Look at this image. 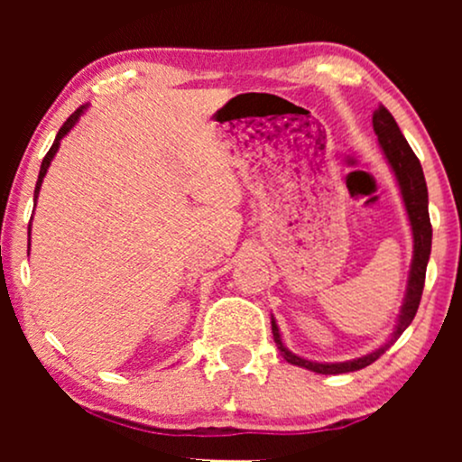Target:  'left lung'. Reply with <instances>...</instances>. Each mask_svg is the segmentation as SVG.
<instances>
[{"label":"left lung","mask_w":462,"mask_h":462,"mask_svg":"<svg viewBox=\"0 0 462 462\" xmlns=\"http://www.w3.org/2000/svg\"><path fill=\"white\" fill-rule=\"evenodd\" d=\"M374 130L375 134H378L380 147L384 150L386 161H389L391 169L395 171L397 184H400V190H402V198H404L408 219H411L412 241H415V247H412L415 252H412V264H411V275H408L404 306H402L400 321H397V328L393 337H391V341L384 343L380 349H375V352L367 354V356L347 360V363H310V360L295 356V354H291L289 349L284 347L282 338H280L278 326H275V319H272L273 341L280 352H282L286 363L310 369L315 371V374H326V375L347 374V371L365 369L367 365L375 363V360L383 356L386 349L400 338V334L411 326L417 315L419 301H421L423 282H426V267H428V258H430V247H432V226H430V215H428L426 178H423L421 162H419L415 152H412L411 145H408L404 134H402L400 125L395 124L393 115H391L383 104H380L378 110L374 113Z\"/></svg>","instance_id":"obj_1"}]
</instances>
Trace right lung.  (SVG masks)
Here are the masks:
<instances>
[{"label":"right lung","instance_id":"right-lung-1","mask_svg":"<svg viewBox=\"0 0 462 462\" xmlns=\"http://www.w3.org/2000/svg\"><path fill=\"white\" fill-rule=\"evenodd\" d=\"M84 108H87V106H79V108L76 110V113H73L71 116H69V119L65 121V124H62V128L58 130V134H56V141H54V145L50 147V152L45 153V158H43V162H41V171H39V180H36V189H34V199L39 198V190H41V184H43V178H45V173H47V167H50V162H51V158L56 156V152H58V145H60V139L62 136L67 134L69 130L73 128V125L78 124V119H79V115L84 113ZM36 206V204H34Z\"/></svg>","mask_w":462,"mask_h":462}]
</instances>
